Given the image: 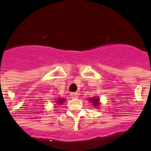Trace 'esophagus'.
Wrapping results in <instances>:
<instances>
[{
  "label": "esophagus",
  "instance_id": "obj_1",
  "mask_svg": "<svg viewBox=\"0 0 151 151\" xmlns=\"http://www.w3.org/2000/svg\"><path fill=\"white\" fill-rule=\"evenodd\" d=\"M70 96L72 99H78V94L77 92H73V93H71Z\"/></svg>",
  "mask_w": 151,
  "mask_h": 151
}]
</instances>
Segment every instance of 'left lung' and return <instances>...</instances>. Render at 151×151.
I'll use <instances>...</instances> for the list:
<instances>
[{
    "mask_svg": "<svg viewBox=\"0 0 151 151\" xmlns=\"http://www.w3.org/2000/svg\"><path fill=\"white\" fill-rule=\"evenodd\" d=\"M88 101L91 102V103L92 104V106H94V107H98L99 104H100L99 96H95L92 97V98H90V99H88Z\"/></svg>",
    "mask_w": 151,
    "mask_h": 151,
    "instance_id": "8db88e82",
    "label": "left lung"
}]
</instances>
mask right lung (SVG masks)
<instances>
[{"instance_id": "1", "label": "right lung", "mask_w": 151, "mask_h": 151, "mask_svg": "<svg viewBox=\"0 0 151 151\" xmlns=\"http://www.w3.org/2000/svg\"><path fill=\"white\" fill-rule=\"evenodd\" d=\"M55 103H56L57 105L58 106H60L62 105V103H63L64 102H65V99L64 98H57V99H55ZM55 104V105H56Z\"/></svg>"}]
</instances>
